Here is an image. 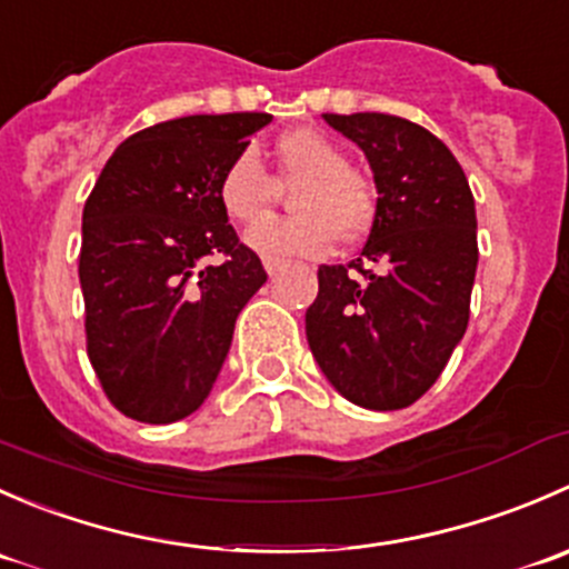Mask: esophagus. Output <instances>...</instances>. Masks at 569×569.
<instances>
[{"instance_id": "obj_1", "label": "esophagus", "mask_w": 569, "mask_h": 569, "mask_svg": "<svg viewBox=\"0 0 569 569\" xmlns=\"http://www.w3.org/2000/svg\"><path fill=\"white\" fill-rule=\"evenodd\" d=\"M283 258H263V269H267V274H278V269L283 267Z\"/></svg>"}]
</instances>
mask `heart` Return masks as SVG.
Returning <instances> with one entry per match:
<instances>
[{
	"label": "heart",
	"mask_w": 569,
	"mask_h": 569,
	"mask_svg": "<svg viewBox=\"0 0 569 569\" xmlns=\"http://www.w3.org/2000/svg\"><path fill=\"white\" fill-rule=\"evenodd\" d=\"M280 181L302 178L291 206L295 217H269L248 231V248L263 258L308 256L332 250L336 239L355 242L375 222V192L336 142L317 129L286 131L278 140ZM278 183L256 148H242L217 181V200L233 222L250 226L269 211Z\"/></svg>",
	"instance_id": "b5f03b06"
}]
</instances>
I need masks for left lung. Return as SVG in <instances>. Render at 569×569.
Returning a JSON list of instances; mask_svg holds the SVG:
<instances>
[{
    "mask_svg": "<svg viewBox=\"0 0 569 569\" xmlns=\"http://www.w3.org/2000/svg\"><path fill=\"white\" fill-rule=\"evenodd\" d=\"M321 118L366 153L380 198L360 258L319 267L306 336L343 399L401 410L435 386L468 327L473 194L455 153L423 126L382 112Z\"/></svg>",
    "mask_w": 569,
    "mask_h": 569,
    "instance_id": "obj_1",
    "label": "left lung"
}]
</instances>
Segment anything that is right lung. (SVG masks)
I'll return each instance as SVG.
<instances>
[{"label":"right lung","instance_id":"obj_1","mask_svg":"<svg viewBox=\"0 0 569 569\" xmlns=\"http://www.w3.org/2000/svg\"><path fill=\"white\" fill-rule=\"evenodd\" d=\"M269 120L189 114L137 131L84 203L88 358L107 399L134 421L173 423L203 405L239 311L267 283L261 258L228 226L217 181Z\"/></svg>","mask_w":569,"mask_h":569}]
</instances>
